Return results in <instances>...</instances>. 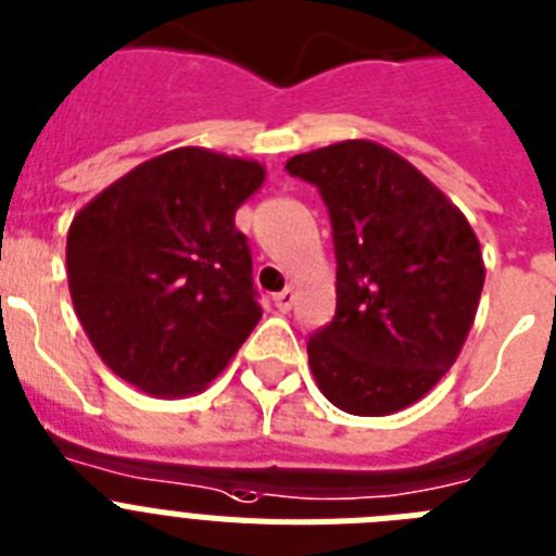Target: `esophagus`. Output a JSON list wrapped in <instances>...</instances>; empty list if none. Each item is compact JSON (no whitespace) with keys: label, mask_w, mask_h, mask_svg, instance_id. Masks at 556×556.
Listing matches in <instances>:
<instances>
[{"label":"esophagus","mask_w":556,"mask_h":556,"mask_svg":"<svg viewBox=\"0 0 556 556\" xmlns=\"http://www.w3.org/2000/svg\"><path fill=\"white\" fill-rule=\"evenodd\" d=\"M274 305H277L279 314H288V311H291V305H293V291H291V288L274 293Z\"/></svg>","instance_id":"1"}]
</instances>
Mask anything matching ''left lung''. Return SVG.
I'll list each match as a JSON object with an SVG mask.
<instances>
[{"label":"left lung","mask_w":556,"mask_h":556,"mask_svg":"<svg viewBox=\"0 0 556 556\" xmlns=\"http://www.w3.org/2000/svg\"><path fill=\"white\" fill-rule=\"evenodd\" d=\"M286 169L319 189L333 228L336 316L307 339L316 384L344 413H399L464 348L486 279L478 237L444 191L379 143L314 149Z\"/></svg>","instance_id":"8db88e82"}]
</instances>
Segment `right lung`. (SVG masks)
Segmentation results:
<instances>
[{"label":"right lung","mask_w":556,"mask_h":556,"mask_svg":"<svg viewBox=\"0 0 556 556\" xmlns=\"http://www.w3.org/2000/svg\"><path fill=\"white\" fill-rule=\"evenodd\" d=\"M256 161L200 147L135 166L73 217L67 279L92 348L149 395L198 393L263 316L235 214Z\"/></svg>","instance_id":"obj_1"}]
</instances>
